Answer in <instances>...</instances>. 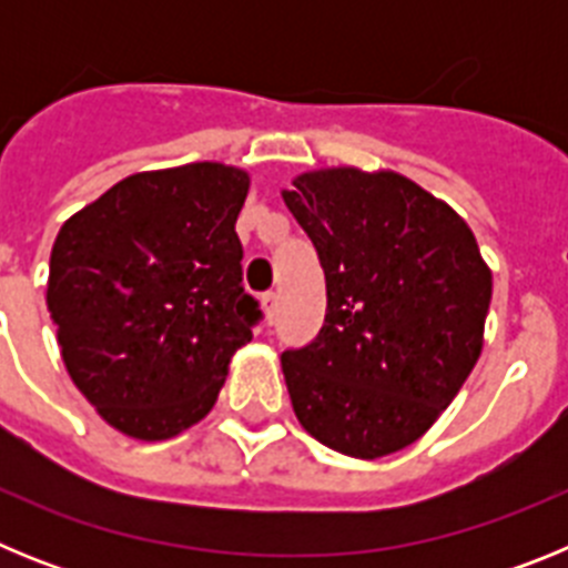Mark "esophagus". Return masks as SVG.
Masks as SVG:
<instances>
[{
	"label": "esophagus",
	"instance_id": "1",
	"mask_svg": "<svg viewBox=\"0 0 568 568\" xmlns=\"http://www.w3.org/2000/svg\"><path fill=\"white\" fill-rule=\"evenodd\" d=\"M261 307H264V315H267V321L275 318V307H278V295L273 293V290H267V293L261 295Z\"/></svg>",
	"mask_w": 568,
	"mask_h": 568
}]
</instances>
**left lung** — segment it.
<instances>
[{"label": "left lung", "mask_w": 568, "mask_h": 568, "mask_svg": "<svg viewBox=\"0 0 568 568\" xmlns=\"http://www.w3.org/2000/svg\"><path fill=\"white\" fill-rule=\"evenodd\" d=\"M284 204L327 278L318 335L281 353L301 426L349 458L398 453L484 346L491 273L466 222L398 173H304Z\"/></svg>", "instance_id": "8db88e82"}]
</instances>
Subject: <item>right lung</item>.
<instances>
[{"label":"right lung","instance_id":"add662e5","mask_svg":"<svg viewBox=\"0 0 568 568\" xmlns=\"http://www.w3.org/2000/svg\"><path fill=\"white\" fill-rule=\"evenodd\" d=\"M247 190L215 162L135 173L59 230L48 310L62 361L119 433L164 440L202 420L264 318L241 284Z\"/></svg>","mask_w":568,"mask_h":568}]
</instances>
